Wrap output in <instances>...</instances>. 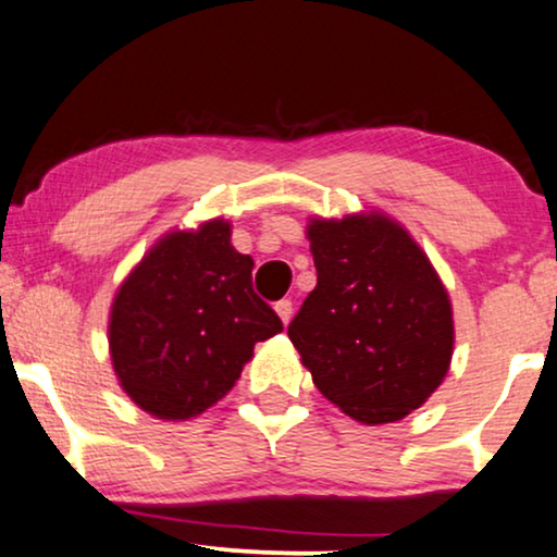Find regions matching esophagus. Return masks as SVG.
Instances as JSON below:
<instances>
[{
	"label": "esophagus",
	"mask_w": 557,
	"mask_h": 557,
	"mask_svg": "<svg viewBox=\"0 0 557 557\" xmlns=\"http://www.w3.org/2000/svg\"><path fill=\"white\" fill-rule=\"evenodd\" d=\"M274 313L280 315L283 325H287V323H290V318H293V302L290 300H280L277 306H274Z\"/></svg>",
	"instance_id": "1"
}]
</instances>
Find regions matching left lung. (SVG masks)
Here are the masks:
<instances>
[{"instance_id":"left-lung-1","label":"left lung","mask_w":557,"mask_h":557,"mask_svg":"<svg viewBox=\"0 0 557 557\" xmlns=\"http://www.w3.org/2000/svg\"><path fill=\"white\" fill-rule=\"evenodd\" d=\"M306 236L318 285L287 329L302 367L348 418L403 420L450 369L446 285L410 232L382 211L313 216Z\"/></svg>"}]
</instances>
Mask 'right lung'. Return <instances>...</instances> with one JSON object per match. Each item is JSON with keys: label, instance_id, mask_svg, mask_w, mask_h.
I'll list each match as a JSON object with an SVG mask.
<instances>
[{"label": "right lung", "instance_id": "obj_1", "mask_svg": "<svg viewBox=\"0 0 557 557\" xmlns=\"http://www.w3.org/2000/svg\"><path fill=\"white\" fill-rule=\"evenodd\" d=\"M255 259L234 249L232 224L211 219L160 236L109 310L119 387L158 420H190L242 376L257 341L283 331L251 290Z\"/></svg>", "mask_w": 557, "mask_h": 557}]
</instances>
